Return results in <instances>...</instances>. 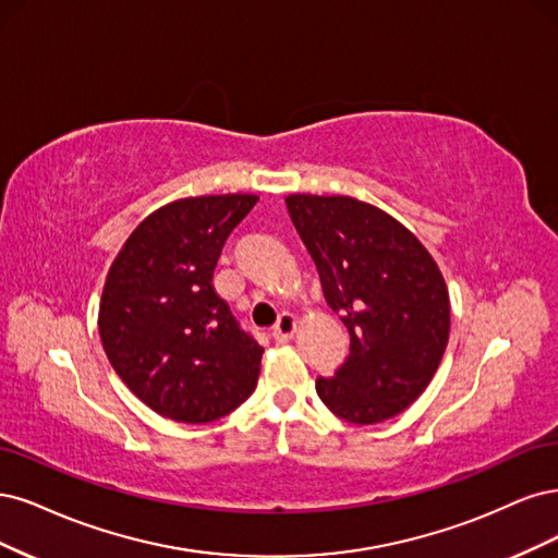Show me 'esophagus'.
I'll return each instance as SVG.
<instances>
[{"label": "esophagus", "instance_id": "esophagus-1", "mask_svg": "<svg viewBox=\"0 0 558 558\" xmlns=\"http://www.w3.org/2000/svg\"><path fill=\"white\" fill-rule=\"evenodd\" d=\"M294 331H296V317L292 313H282L276 322V327L271 329V336L276 343H287V340L294 336Z\"/></svg>", "mask_w": 558, "mask_h": 558}]
</instances>
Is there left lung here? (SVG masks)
Instances as JSON below:
<instances>
[{"instance_id":"1","label":"left lung","mask_w":558,"mask_h":558,"mask_svg":"<svg viewBox=\"0 0 558 558\" xmlns=\"http://www.w3.org/2000/svg\"><path fill=\"white\" fill-rule=\"evenodd\" d=\"M350 333V354L315 389L336 417L377 424L420 399L449 338V294L428 250L399 220L352 196L284 199Z\"/></svg>"}]
</instances>
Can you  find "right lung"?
<instances>
[{"instance_id":"1","label":"right lung","mask_w":558,"mask_h":558,"mask_svg":"<svg viewBox=\"0 0 558 558\" xmlns=\"http://www.w3.org/2000/svg\"><path fill=\"white\" fill-rule=\"evenodd\" d=\"M257 202L255 194H215L161 206L109 268L99 303L104 352L161 417L215 422L257 387L264 348L213 287L225 241Z\"/></svg>"}]
</instances>
